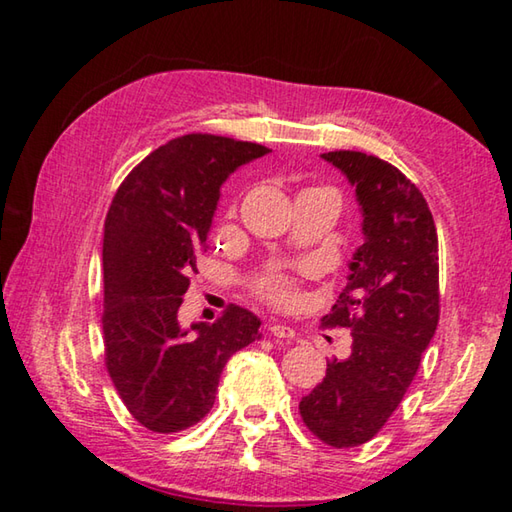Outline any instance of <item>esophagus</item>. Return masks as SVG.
Instances as JSON below:
<instances>
[{
  "label": "esophagus",
  "mask_w": 512,
  "mask_h": 512,
  "mask_svg": "<svg viewBox=\"0 0 512 512\" xmlns=\"http://www.w3.org/2000/svg\"><path fill=\"white\" fill-rule=\"evenodd\" d=\"M268 332H271V336H275V339H284V341L296 339V332H293L289 325H282V323H268Z\"/></svg>",
  "instance_id": "34e87169"
}]
</instances>
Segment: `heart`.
Masks as SVG:
<instances>
[{
	"instance_id": "heart-1",
	"label": "heart",
	"mask_w": 512,
	"mask_h": 512,
	"mask_svg": "<svg viewBox=\"0 0 512 512\" xmlns=\"http://www.w3.org/2000/svg\"><path fill=\"white\" fill-rule=\"evenodd\" d=\"M259 296L271 302H289L293 298V282L280 271H268L255 282Z\"/></svg>"
}]
</instances>
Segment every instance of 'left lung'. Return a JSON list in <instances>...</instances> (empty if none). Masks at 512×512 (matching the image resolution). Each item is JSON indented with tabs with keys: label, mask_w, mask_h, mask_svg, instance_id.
<instances>
[{
	"label": "left lung",
	"mask_w": 512,
	"mask_h": 512,
	"mask_svg": "<svg viewBox=\"0 0 512 512\" xmlns=\"http://www.w3.org/2000/svg\"><path fill=\"white\" fill-rule=\"evenodd\" d=\"M363 214L348 284L325 327H348V359L327 361L300 402L307 429L336 449L368 443L400 406L440 316L438 235L427 201L404 173L375 155L329 151Z\"/></svg>",
	"instance_id": "obj_1"
}]
</instances>
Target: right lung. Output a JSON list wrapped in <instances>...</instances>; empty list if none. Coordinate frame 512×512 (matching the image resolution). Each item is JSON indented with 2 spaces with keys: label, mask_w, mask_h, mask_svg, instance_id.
<instances>
[{
  "label": "right lung",
  "mask_w": 512,
  "mask_h": 512,
  "mask_svg": "<svg viewBox=\"0 0 512 512\" xmlns=\"http://www.w3.org/2000/svg\"><path fill=\"white\" fill-rule=\"evenodd\" d=\"M255 142L192 133L137 164L103 230V345L121 402L142 427L176 433L210 413L225 363L259 339V318L230 305L183 329L178 309L207 250L221 185L266 155Z\"/></svg>",
  "instance_id": "1"
}]
</instances>
